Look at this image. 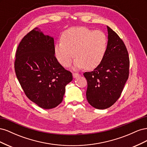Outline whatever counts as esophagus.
<instances>
[{
    "label": "esophagus",
    "mask_w": 147,
    "mask_h": 147,
    "mask_svg": "<svg viewBox=\"0 0 147 147\" xmlns=\"http://www.w3.org/2000/svg\"><path fill=\"white\" fill-rule=\"evenodd\" d=\"M72 75H73V77L74 78H77V77H79L80 75L79 74H77V73H75V72H74L73 74H72Z\"/></svg>",
    "instance_id": "34e87169"
}]
</instances>
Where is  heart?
Wrapping results in <instances>:
<instances>
[{
    "label": "heart",
    "instance_id": "heart-1",
    "mask_svg": "<svg viewBox=\"0 0 147 147\" xmlns=\"http://www.w3.org/2000/svg\"><path fill=\"white\" fill-rule=\"evenodd\" d=\"M107 49V38L101 30L86 27H73L62 34L61 41L55 45V54L61 64L67 67L75 56L74 65L88 70L97 67L104 59Z\"/></svg>",
    "mask_w": 147,
    "mask_h": 147
}]
</instances>
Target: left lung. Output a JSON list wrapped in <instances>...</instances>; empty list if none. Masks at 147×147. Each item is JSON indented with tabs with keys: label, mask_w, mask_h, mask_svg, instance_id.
I'll list each match as a JSON object with an SVG mask.
<instances>
[{
	"label": "left lung",
	"mask_w": 147,
	"mask_h": 147,
	"mask_svg": "<svg viewBox=\"0 0 147 147\" xmlns=\"http://www.w3.org/2000/svg\"><path fill=\"white\" fill-rule=\"evenodd\" d=\"M107 29L109 40L104 59L94 70L83 74L88 83V102L97 109H107L117 102L129 73V57L125 45L109 26Z\"/></svg>",
	"instance_id": "8db88e82"
}]
</instances>
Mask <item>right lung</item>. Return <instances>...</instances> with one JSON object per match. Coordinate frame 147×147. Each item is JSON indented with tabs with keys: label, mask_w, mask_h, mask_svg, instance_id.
I'll return each mask as SVG.
<instances>
[{
	"label": "right lung",
	"mask_w": 147,
	"mask_h": 147,
	"mask_svg": "<svg viewBox=\"0 0 147 147\" xmlns=\"http://www.w3.org/2000/svg\"><path fill=\"white\" fill-rule=\"evenodd\" d=\"M55 53L54 39L37 28L23 38L16 52L15 70L20 85L26 96L44 109L61 103L65 86L72 80V73Z\"/></svg>",
	"instance_id": "obj_1"
}]
</instances>
